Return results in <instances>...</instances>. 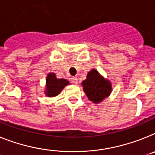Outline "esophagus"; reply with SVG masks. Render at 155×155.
Wrapping results in <instances>:
<instances>
[{
	"label": "esophagus",
	"instance_id": "esophagus-1",
	"mask_svg": "<svg viewBox=\"0 0 155 155\" xmlns=\"http://www.w3.org/2000/svg\"><path fill=\"white\" fill-rule=\"evenodd\" d=\"M71 81L72 84H78V79L76 77H71Z\"/></svg>",
	"mask_w": 155,
	"mask_h": 155
}]
</instances>
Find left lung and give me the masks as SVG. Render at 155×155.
Here are the masks:
<instances>
[{"label": "left lung", "instance_id": "left-lung-1", "mask_svg": "<svg viewBox=\"0 0 155 155\" xmlns=\"http://www.w3.org/2000/svg\"><path fill=\"white\" fill-rule=\"evenodd\" d=\"M82 84L87 97L94 103L102 102L111 93V84L101 76L95 69L89 71L87 79Z\"/></svg>", "mask_w": 155, "mask_h": 155}]
</instances>
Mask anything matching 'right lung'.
<instances>
[{"instance_id":"right-lung-1","label":"right lung","mask_w":155,"mask_h":155,"mask_svg":"<svg viewBox=\"0 0 155 155\" xmlns=\"http://www.w3.org/2000/svg\"><path fill=\"white\" fill-rule=\"evenodd\" d=\"M69 84L64 79H57L54 73H49L46 78V95L48 97H54L59 94L63 88Z\"/></svg>"}]
</instances>
